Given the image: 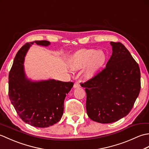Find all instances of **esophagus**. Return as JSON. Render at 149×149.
Here are the masks:
<instances>
[{"label": "esophagus", "instance_id": "esophagus-1", "mask_svg": "<svg viewBox=\"0 0 149 149\" xmlns=\"http://www.w3.org/2000/svg\"><path fill=\"white\" fill-rule=\"evenodd\" d=\"M80 86H81V85H80V83H79V82H75V83H74V87L75 88H79Z\"/></svg>", "mask_w": 149, "mask_h": 149}]
</instances>
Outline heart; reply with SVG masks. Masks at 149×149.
<instances>
[{
  "label": "heart",
  "instance_id": "obj_1",
  "mask_svg": "<svg viewBox=\"0 0 149 149\" xmlns=\"http://www.w3.org/2000/svg\"><path fill=\"white\" fill-rule=\"evenodd\" d=\"M106 59V54L103 50L83 49L77 50L71 56L69 59V66L73 70H79L88 64L84 70V74L90 77L102 67Z\"/></svg>",
  "mask_w": 149,
  "mask_h": 149
}]
</instances>
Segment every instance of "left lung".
Segmentation results:
<instances>
[{
    "mask_svg": "<svg viewBox=\"0 0 149 149\" xmlns=\"http://www.w3.org/2000/svg\"><path fill=\"white\" fill-rule=\"evenodd\" d=\"M112 55L106 68L81 83L86 88V107L89 118L109 123L131 111L140 93L141 74L138 64L120 42H111Z\"/></svg>",
    "mask_w": 149,
    "mask_h": 149,
    "instance_id": "left-lung-1",
    "label": "left lung"
}]
</instances>
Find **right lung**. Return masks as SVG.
<instances>
[{
    "label": "right lung",
    "mask_w": 149,
    "mask_h": 149,
    "mask_svg": "<svg viewBox=\"0 0 149 149\" xmlns=\"http://www.w3.org/2000/svg\"><path fill=\"white\" fill-rule=\"evenodd\" d=\"M36 43L47 47L46 40L27 43L18 50L9 74V97L18 115L34 127H47L61 120L64 100L74 86L72 82L54 79L32 81L26 77L24 61L28 49Z\"/></svg>",
    "instance_id": "obj_1"
}]
</instances>
